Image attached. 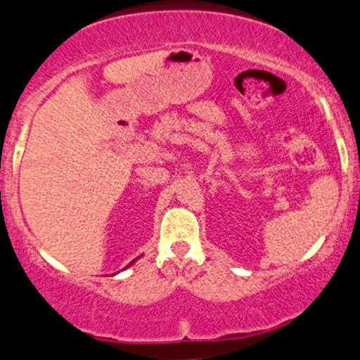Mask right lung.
I'll list each match as a JSON object with an SVG mask.
<instances>
[{
    "label": "right lung",
    "mask_w": 360,
    "mask_h": 360,
    "mask_svg": "<svg viewBox=\"0 0 360 360\" xmlns=\"http://www.w3.org/2000/svg\"><path fill=\"white\" fill-rule=\"evenodd\" d=\"M134 261H136V259H134ZM134 261H131V263H129L128 266H126V268H129V266H131V264H133V263H134Z\"/></svg>",
    "instance_id": "add662e5"
}]
</instances>
